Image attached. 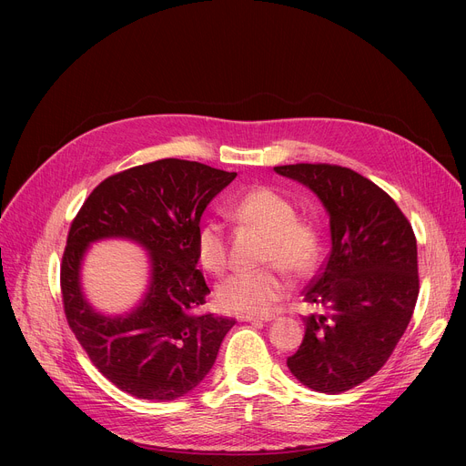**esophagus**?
Instances as JSON below:
<instances>
[{
  "instance_id": "1",
  "label": "esophagus",
  "mask_w": 466,
  "mask_h": 466,
  "mask_svg": "<svg viewBox=\"0 0 466 466\" xmlns=\"http://www.w3.org/2000/svg\"><path fill=\"white\" fill-rule=\"evenodd\" d=\"M238 320L241 322H254V324H263L273 320V317H254V315H238Z\"/></svg>"
}]
</instances>
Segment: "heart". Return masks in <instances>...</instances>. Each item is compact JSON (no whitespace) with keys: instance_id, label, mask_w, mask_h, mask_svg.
Wrapping results in <instances>:
<instances>
[{"instance_id":"b5f03b06","label":"heart","mask_w":466,"mask_h":466,"mask_svg":"<svg viewBox=\"0 0 466 466\" xmlns=\"http://www.w3.org/2000/svg\"><path fill=\"white\" fill-rule=\"evenodd\" d=\"M228 216L265 234L261 263L280 265L295 277L309 275L320 258V232L309 219L299 218L289 198L271 186H254L228 205ZM197 258L203 268L221 275L228 268L225 225L207 221L197 232ZM291 289L279 269L243 271L225 279L216 299L221 309L241 315H263Z\"/></svg>"}]
</instances>
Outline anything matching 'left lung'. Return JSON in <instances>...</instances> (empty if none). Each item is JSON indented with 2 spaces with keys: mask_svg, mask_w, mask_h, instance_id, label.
<instances>
[{
  "mask_svg": "<svg viewBox=\"0 0 466 466\" xmlns=\"http://www.w3.org/2000/svg\"><path fill=\"white\" fill-rule=\"evenodd\" d=\"M309 187L329 216L331 248L304 289L317 308L288 358L306 387L345 392L374 376L390 358L419 297L417 239L392 198L360 173L331 164L277 166Z\"/></svg>",
  "mask_w": 466,
  "mask_h": 466,
  "instance_id": "left-lung-1",
  "label": "left lung"
}]
</instances>
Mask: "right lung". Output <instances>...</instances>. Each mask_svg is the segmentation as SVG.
Instances as JSON below:
<instances>
[{"label": "right lung", "instance_id": "right-lung-1", "mask_svg": "<svg viewBox=\"0 0 466 466\" xmlns=\"http://www.w3.org/2000/svg\"><path fill=\"white\" fill-rule=\"evenodd\" d=\"M236 178L198 162L164 158L105 178L76 216L60 265L64 313L97 370L144 400H175L216 363L234 319L201 313L210 293L197 269V232L212 198ZM123 237L150 252L143 302L103 316L86 300L80 265L99 238Z\"/></svg>", "mask_w": 466, "mask_h": 466}]
</instances>
